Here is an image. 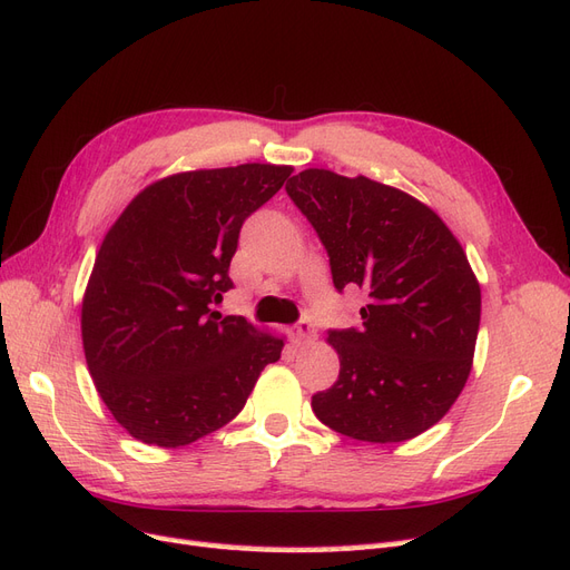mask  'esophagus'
I'll list each match as a JSON object with an SVG mask.
<instances>
[{
	"label": "esophagus",
	"mask_w": 570,
	"mask_h": 570,
	"mask_svg": "<svg viewBox=\"0 0 570 570\" xmlns=\"http://www.w3.org/2000/svg\"><path fill=\"white\" fill-rule=\"evenodd\" d=\"M294 334H296V342L298 344H308L315 340V327L311 320H298L296 327H294Z\"/></svg>",
	"instance_id": "obj_1"
}]
</instances>
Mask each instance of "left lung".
<instances>
[{"label": "left lung", "instance_id": "1", "mask_svg": "<svg viewBox=\"0 0 570 570\" xmlns=\"http://www.w3.org/2000/svg\"><path fill=\"white\" fill-rule=\"evenodd\" d=\"M325 245L334 288L368 294L361 327L330 330L340 377L313 395L325 426L402 443L441 421L472 371L481 291L433 209L383 183L308 168L286 185Z\"/></svg>", "mask_w": 570, "mask_h": 570}]
</instances>
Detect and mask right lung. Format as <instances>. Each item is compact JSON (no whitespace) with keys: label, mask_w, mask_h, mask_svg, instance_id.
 <instances>
[{"label":"right lung","mask_w":570,"mask_h":570,"mask_svg":"<svg viewBox=\"0 0 570 570\" xmlns=\"http://www.w3.org/2000/svg\"><path fill=\"white\" fill-rule=\"evenodd\" d=\"M291 166L243 164L158 180L127 204L96 255L81 305L89 373L137 441L180 448L226 426L284 340L216 303L233 288L245 218Z\"/></svg>","instance_id":"obj_1"}]
</instances>
